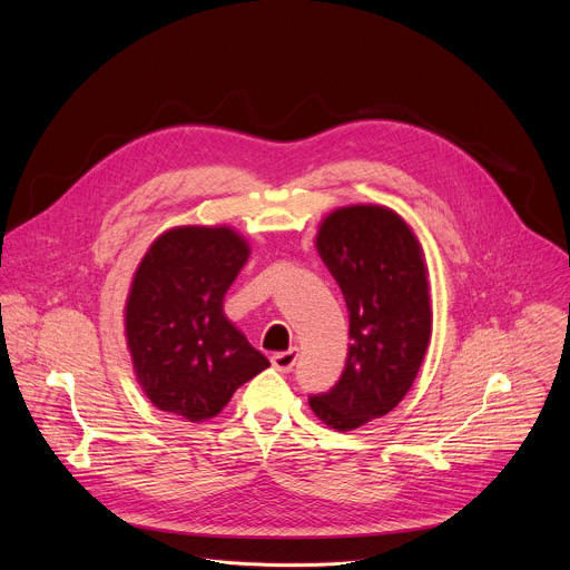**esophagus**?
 <instances>
[{
    "mask_svg": "<svg viewBox=\"0 0 570 570\" xmlns=\"http://www.w3.org/2000/svg\"><path fill=\"white\" fill-rule=\"evenodd\" d=\"M295 361H297V350L277 352V354H273V358H271V363H273L279 372H291L293 365H295Z\"/></svg>",
    "mask_w": 570,
    "mask_h": 570,
    "instance_id": "obj_1",
    "label": "esophagus"
}]
</instances>
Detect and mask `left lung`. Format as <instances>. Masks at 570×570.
<instances>
[{
    "instance_id": "obj_1",
    "label": "left lung",
    "mask_w": 570,
    "mask_h": 570,
    "mask_svg": "<svg viewBox=\"0 0 570 570\" xmlns=\"http://www.w3.org/2000/svg\"><path fill=\"white\" fill-rule=\"evenodd\" d=\"M315 250L345 295L352 343L338 383L308 405L345 433L387 415L413 387L433 334L429 266L411 223L370 203L324 216Z\"/></svg>"
}]
</instances>
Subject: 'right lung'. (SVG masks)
<instances>
[{
  "mask_svg": "<svg viewBox=\"0 0 570 570\" xmlns=\"http://www.w3.org/2000/svg\"><path fill=\"white\" fill-rule=\"evenodd\" d=\"M248 257V238L232 225H176L144 253L126 295L124 336L155 409L207 422L271 365L223 311Z\"/></svg>",
  "mask_w": 570,
  "mask_h": 570,
  "instance_id": "right-lung-1",
  "label": "right lung"
}]
</instances>
